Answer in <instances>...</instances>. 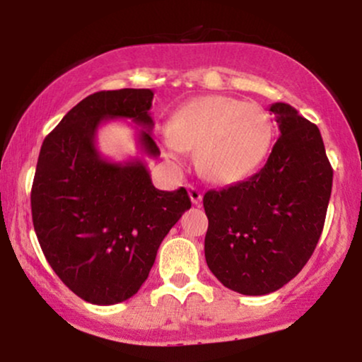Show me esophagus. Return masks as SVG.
I'll return each instance as SVG.
<instances>
[{
  "instance_id": "obj_1",
  "label": "esophagus",
  "mask_w": 362,
  "mask_h": 362,
  "mask_svg": "<svg viewBox=\"0 0 362 362\" xmlns=\"http://www.w3.org/2000/svg\"><path fill=\"white\" fill-rule=\"evenodd\" d=\"M189 195H190V201H192V204H195V206L201 204V201H202V192L197 189V187L190 185V187H189Z\"/></svg>"
}]
</instances>
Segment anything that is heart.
<instances>
[{
    "label": "heart",
    "mask_w": 362,
    "mask_h": 362,
    "mask_svg": "<svg viewBox=\"0 0 362 362\" xmlns=\"http://www.w3.org/2000/svg\"><path fill=\"white\" fill-rule=\"evenodd\" d=\"M267 110L224 95L199 97L175 110L165 136L172 156L195 151L199 172L216 184H233L255 172L272 148Z\"/></svg>",
    "instance_id": "heart-1"
}]
</instances>
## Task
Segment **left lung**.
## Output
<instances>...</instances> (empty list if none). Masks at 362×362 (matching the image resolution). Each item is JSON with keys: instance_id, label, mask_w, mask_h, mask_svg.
I'll return each mask as SVG.
<instances>
[{"instance_id": "left-lung-1", "label": "left lung", "mask_w": 362, "mask_h": 362, "mask_svg": "<svg viewBox=\"0 0 362 362\" xmlns=\"http://www.w3.org/2000/svg\"><path fill=\"white\" fill-rule=\"evenodd\" d=\"M279 138L247 180L206 192L207 267L228 289L264 296L305 267L322 235L332 170L320 129L288 103H272Z\"/></svg>"}]
</instances>
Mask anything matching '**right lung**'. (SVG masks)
<instances>
[{"label":"right lung","mask_w":362,"mask_h":362,"mask_svg":"<svg viewBox=\"0 0 362 362\" xmlns=\"http://www.w3.org/2000/svg\"><path fill=\"white\" fill-rule=\"evenodd\" d=\"M153 91H97L74 105L44 139L32 185V219L45 259L81 300L115 305L134 296L161 242L190 209L184 187L158 190L143 158L112 161L97 131L112 119L139 126L138 146L160 156L149 115Z\"/></svg>","instance_id":"1"}]
</instances>
